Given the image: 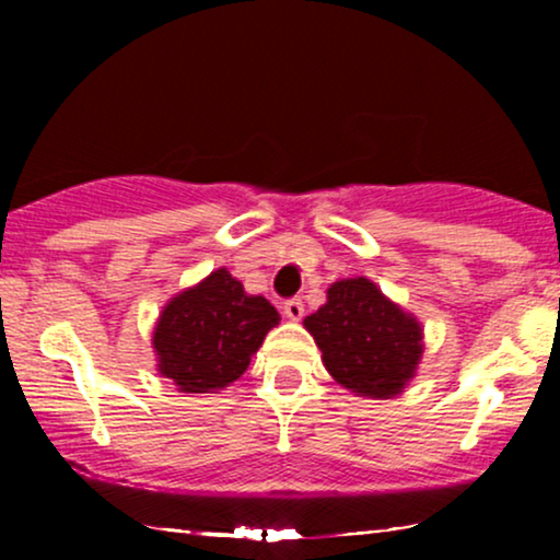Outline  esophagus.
<instances>
[{
  "instance_id": "esophagus-1",
  "label": "esophagus",
  "mask_w": 560,
  "mask_h": 560,
  "mask_svg": "<svg viewBox=\"0 0 560 560\" xmlns=\"http://www.w3.org/2000/svg\"><path fill=\"white\" fill-rule=\"evenodd\" d=\"M302 313H305V305H302V300L294 298V300H287L284 302V316L289 320H300Z\"/></svg>"
}]
</instances>
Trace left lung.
<instances>
[{
  "label": "left lung",
  "mask_w": 560,
  "mask_h": 560,
  "mask_svg": "<svg viewBox=\"0 0 560 560\" xmlns=\"http://www.w3.org/2000/svg\"><path fill=\"white\" fill-rule=\"evenodd\" d=\"M337 384L358 397L402 395L419 371L423 326L365 276L339 279L326 302L302 320Z\"/></svg>",
  "instance_id": "1"
}]
</instances>
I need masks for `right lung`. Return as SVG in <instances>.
I'll list each match as a JSON object with an SVG mask.
<instances>
[{
    "instance_id": "add662e5",
    "label": "right lung",
    "mask_w": 560,
    "mask_h": 560,
    "mask_svg": "<svg viewBox=\"0 0 560 560\" xmlns=\"http://www.w3.org/2000/svg\"><path fill=\"white\" fill-rule=\"evenodd\" d=\"M279 320L271 302L247 294L226 268H215L199 284L173 294L160 311L152 331L158 374L191 395L229 387Z\"/></svg>"
}]
</instances>
